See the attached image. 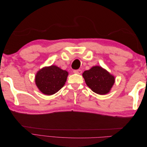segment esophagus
<instances>
[{"label": "esophagus", "mask_w": 147, "mask_h": 147, "mask_svg": "<svg viewBox=\"0 0 147 147\" xmlns=\"http://www.w3.org/2000/svg\"><path fill=\"white\" fill-rule=\"evenodd\" d=\"M82 72V71L80 69H78V70H74V73L75 74H81Z\"/></svg>", "instance_id": "esophagus-1"}]
</instances>
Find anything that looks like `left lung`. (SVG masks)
<instances>
[{
    "instance_id": "1",
    "label": "left lung",
    "mask_w": 147,
    "mask_h": 147,
    "mask_svg": "<svg viewBox=\"0 0 147 147\" xmlns=\"http://www.w3.org/2000/svg\"><path fill=\"white\" fill-rule=\"evenodd\" d=\"M87 86L96 94L105 95L110 91L115 78L101 66L95 65L82 74Z\"/></svg>"
}]
</instances>
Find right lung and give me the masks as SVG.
Listing matches in <instances>:
<instances>
[{
	"mask_svg": "<svg viewBox=\"0 0 147 147\" xmlns=\"http://www.w3.org/2000/svg\"><path fill=\"white\" fill-rule=\"evenodd\" d=\"M68 75L67 71L55 65L44 67L35 75V84L43 94L53 95L64 86Z\"/></svg>",
	"mask_w": 147,
	"mask_h": 147,
	"instance_id": "1",
	"label": "right lung"
}]
</instances>
